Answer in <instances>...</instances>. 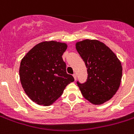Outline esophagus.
Wrapping results in <instances>:
<instances>
[{
  "label": "esophagus",
  "mask_w": 134,
  "mask_h": 134,
  "mask_svg": "<svg viewBox=\"0 0 134 134\" xmlns=\"http://www.w3.org/2000/svg\"><path fill=\"white\" fill-rule=\"evenodd\" d=\"M73 76H74V80H76V78H77L76 74H73Z\"/></svg>",
  "instance_id": "obj_1"
}]
</instances>
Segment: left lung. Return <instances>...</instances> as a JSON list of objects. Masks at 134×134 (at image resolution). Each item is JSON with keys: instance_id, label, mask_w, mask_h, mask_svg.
Instances as JSON below:
<instances>
[{"instance_id": "1", "label": "left lung", "mask_w": 134, "mask_h": 134, "mask_svg": "<svg viewBox=\"0 0 134 134\" xmlns=\"http://www.w3.org/2000/svg\"><path fill=\"white\" fill-rule=\"evenodd\" d=\"M76 48L85 63L87 79L77 81L83 97L93 105H101L110 100L120 87L121 63L116 54L104 43L96 40L78 42Z\"/></svg>"}]
</instances>
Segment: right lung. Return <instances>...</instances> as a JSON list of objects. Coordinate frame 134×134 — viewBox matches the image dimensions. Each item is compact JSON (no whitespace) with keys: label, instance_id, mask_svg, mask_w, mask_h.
I'll use <instances>...</instances> for the list:
<instances>
[{"label":"right lung","instance_id":"obj_1","mask_svg":"<svg viewBox=\"0 0 134 134\" xmlns=\"http://www.w3.org/2000/svg\"><path fill=\"white\" fill-rule=\"evenodd\" d=\"M67 47L63 42L45 41L34 47L22 59L19 69L22 87L38 105H52L66 86L74 81L66 71L62 58Z\"/></svg>","mask_w":134,"mask_h":134}]
</instances>
